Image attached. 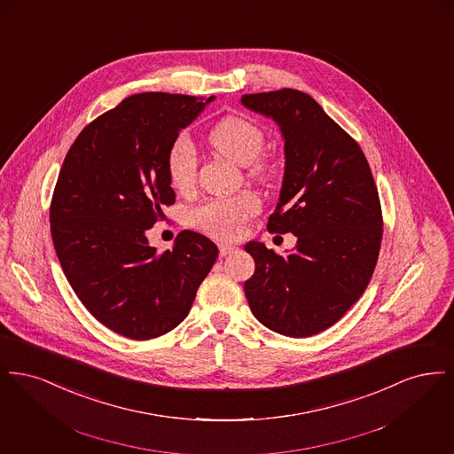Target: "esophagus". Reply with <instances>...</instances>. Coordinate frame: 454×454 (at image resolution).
Instances as JSON below:
<instances>
[{
  "label": "esophagus",
  "instance_id": "obj_1",
  "mask_svg": "<svg viewBox=\"0 0 454 454\" xmlns=\"http://www.w3.org/2000/svg\"><path fill=\"white\" fill-rule=\"evenodd\" d=\"M217 247H219V255H221V257H226V255H230V254H233V252L237 250V247H235V245H231V243H224V241L217 243Z\"/></svg>",
  "mask_w": 454,
  "mask_h": 454
}]
</instances>
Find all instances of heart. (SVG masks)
Returning <instances> with one entry per match:
<instances>
[{
  "label": "heart",
  "mask_w": 454,
  "mask_h": 454,
  "mask_svg": "<svg viewBox=\"0 0 454 454\" xmlns=\"http://www.w3.org/2000/svg\"><path fill=\"white\" fill-rule=\"evenodd\" d=\"M209 143L217 153L238 165H250L252 176L267 178L270 175L269 163L259 158L265 146V134L255 122L239 115L224 117L209 132ZM167 172L175 191L189 192L194 187L197 154L185 134L176 136L168 148ZM259 209L257 195L241 192L202 202L192 209L191 223L207 235L231 239L243 233L247 219L257 215Z\"/></svg>",
  "instance_id": "1"
}]
</instances>
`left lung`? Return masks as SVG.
Masks as SVG:
<instances>
[{
	"label": "left lung",
	"instance_id": "8db88e82",
	"mask_svg": "<svg viewBox=\"0 0 454 454\" xmlns=\"http://www.w3.org/2000/svg\"><path fill=\"white\" fill-rule=\"evenodd\" d=\"M241 104L281 128L286 170L267 230L298 237L286 257L260 241L245 245L255 260L245 296L260 324L309 337L366 291L383 238L378 189L359 145L308 93L282 88L243 95Z\"/></svg>",
	"mask_w": 454,
	"mask_h": 454
}]
</instances>
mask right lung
I'll return each instance as SVG.
<instances>
[{
    "label": "right lung",
    "mask_w": 454,
    "mask_h": 454,
    "mask_svg": "<svg viewBox=\"0 0 454 454\" xmlns=\"http://www.w3.org/2000/svg\"><path fill=\"white\" fill-rule=\"evenodd\" d=\"M213 98L130 95L78 134L58 176L49 221L66 279L100 324L128 339L182 324L216 262V245L200 233H178L165 252L146 238L175 202L168 148Z\"/></svg>",
    "instance_id": "right-lung-1"
}]
</instances>
